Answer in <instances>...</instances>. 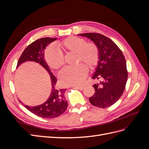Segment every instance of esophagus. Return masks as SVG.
Here are the masks:
<instances>
[{"label": "esophagus", "instance_id": "esophagus-1", "mask_svg": "<svg viewBox=\"0 0 149 149\" xmlns=\"http://www.w3.org/2000/svg\"><path fill=\"white\" fill-rule=\"evenodd\" d=\"M73 88H74L76 89H79V90H83V89H84V86H73Z\"/></svg>", "mask_w": 149, "mask_h": 149}]
</instances>
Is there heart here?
<instances>
[{
  "label": "heart",
  "mask_w": 149,
  "mask_h": 149,
  "mask_svg": "<svg viewBox=\"0 0 149 149\" xmlns=\"http://www.w3.org/2000/svg\"><path fill=\"white\" fill-rule=\"evenodd\" d=\"M59 49L66 53H75L76 63L83 62L75 66L65 67L58 75L59 81L62 86H73L81 84L86 77L88 69L86 65L93 69L100 60V53L95 43H87L84 38L79 37H68L57 44ZM44 58L48 66L52 69H59L64 64V57L56 48L49 46L44 53Z\"/></svg>",
  "instance_id": "obj_1"
}]
</instances>
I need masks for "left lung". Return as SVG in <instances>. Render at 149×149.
Here are the masks:
<instances>
[{
  "instance_id": "left-lung-1",
  "label": "left lung",
  "mask_w": 149,
  "mask_h": 149,
  "mask_svg": "<svg viewBox=\"0 0 149 149\" xmlns=\"http://www.w3.org/2000/svg\"><path fill=\"white\" fill-rule=\"evenodd\" d=\"M78 35L92 40L100 49V60L92 78L101 81L93 86L95 93L89 101L96 107H109L120 97L127 83L128 73L124 56L117 45L104 35L96 33Z\"/></svg>"
}]
</instances>
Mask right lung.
Instances as JSON below:
<instances>
[{
    "label": "right lung",
    "instance_id": "right-lung-1",
    "mask_svg": "<svg viewBox=\"0 0 149 149\" xmlns=\"http://www.w3.org/2000/svg\"><path fill=\"white\" fill-rule=\"evenodd\" d=\"M56 38H42L30 44L22 53L17 63V68L26 61H35L42 65L49 74L52 81V91L48 100L42 104L37 106H24L34 114L43 118L52 119L63 114L68 107V102L65 97L66 89H58L56 86L57 79L51 72L44 58V50L47 46L55 41ZM21 103L22 102L20 101ZM24 105L23 103H22Z\"/></svg>",
    "mask_w": 149,
    "mask_h": 149
}]
</instances>
